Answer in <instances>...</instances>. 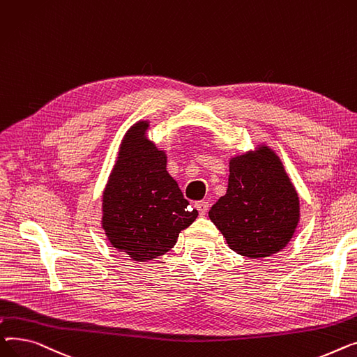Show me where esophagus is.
Returning a JSON list of instances; mask_svg holds the SVG:
<instances>
[{"instance_id":"1","label":"esophagus","mask_w":357,"mask_h":357,"mask_svg":"<svg viewBox=\"0 0 357 357\" xmlns=\"http://www.w3.org/2000/svg\"><path fill=\"white\" fill-rule=\"evenodd\" d=\"M195 207L197 208L199 213L203 216V215H206V212L208 211V203H207V202H204V200H202V202H196V203H195Z\"/></svg>"}]
</instances>
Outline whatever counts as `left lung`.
Segmentation results:
<instances>
[{"instance_id":"1","label":"left lung","mask_w":357,"mask_h":357,"mask_svg":"<svg viewBox=\"0 0 357 357\" xmlns=\"http://www.w3.org/2000/svg\"><path fill=\"white\" fill-rule=\"evenodd\" d=\"M229 164L227 192L208 218L242 257L258 259L280 252L300 219L298 195L282 162L268 146H259Z\"/></svg>"}]
</instances>
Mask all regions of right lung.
Wrapping results in <instances>:
<instances>
[{
    "label": "right lung",
    "instance_id": "obj_1",
    "mask_svg": "<svg viewBox=\"0 0 357 357\" xmlns=\"http://www.w3.org/2000/svg\"><path fill=\"white\" fill-rule=\"evenodd\" d=\"M146 122L125 135L118 161L103 192L102 226L118 250L138 262L164 255L190 226L188 208L176 180L165 170V154L145 139Z\"/></svg>",
    "mask_w": 357,
    "mask_h": 357
}]
</instances>
